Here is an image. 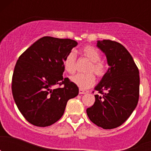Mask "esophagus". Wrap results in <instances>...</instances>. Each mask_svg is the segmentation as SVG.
Listing matches in <instances>:
<instances>
[{"instance_id": "obj_1", "label": "esophagus", "mask_w": 151, "mask_h": 151, "mask_svg": "<svg viewBox=\"0 0 151 151\" xmlns=\"http://www.w3.org/2000/svg\"><path fill=\"white\" fill-rule=\"evenodd\" d=\"M88 91H85L83 90V89H79V94H86V93H88Z\"/></svg>"}]
</instances>
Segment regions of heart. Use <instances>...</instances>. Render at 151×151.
Returning <instances> with one entry per match:
<instances>
[{"label":"heart","instance_id":"heart-1","mask_svg":"<svg viewBox=\"0 0 151 151\" xmlns=\"http://www.w3.org/2000/svg\"><path fill=\"white\" fill-rule=\"evenodd\" d=\"M82 54L87 57L91 62L87 72H93L98 77L104 76L106 73V68L103 63L100 61L101 54L99 51L91 45H87L82 49ZM76 56L73 50L70 51L66 55L63 60L64 70L69 74H73L76 72ZM71 82L81 89H86L91 88L95 83V77L91 73H88L85 74H77L70 78Z\"/></svg>","mask_w":151,"mask_h":151}]
</instances>
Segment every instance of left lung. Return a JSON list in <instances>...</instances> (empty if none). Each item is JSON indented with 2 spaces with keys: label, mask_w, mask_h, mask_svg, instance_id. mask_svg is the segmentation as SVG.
<instances>
[{
  "label": "left lung",
  "mask_w": 151,
  "mask_h": 151,
  "mask_svg": "<svg viewBox=\"0 0 151 151\" xmlns=\"http://www.w3.org/2000/svg\"><path fill=\"white\" fill-rule=\"evenodd\" d=\"M97 46L106 55L107 72L94 88V105L86 110L93 123L104 129L119 127L137 106L140 77L132 57L125 47L110 40L97 41Z\"/></svg>",
  "instance_id": "left-lung-1"
}]
</instances>
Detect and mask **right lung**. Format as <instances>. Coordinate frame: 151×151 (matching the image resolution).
I'll return each instance as SVG.
<instances>
[{
    "label": "right lung",
    "instance_id": "right-lung-1",
    "mask_svg": "<svg viewBox=\"0 0 151 151\" xmlns=\"http://www.w3.org/2000/svg\"><path fill=\"white\" fill-rule=\"evenodd\" d=\"M77 41L45 36L19 57L12 78L16 104L26 120L45 127L63 115L67 101L78 94L77 85L63 78V60ZM57 84L64 87L56 89Z\"/></svg>",
    "mask_w": 151,
    "mask_h": 151
}]
</instances>
